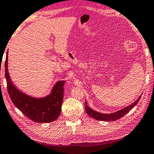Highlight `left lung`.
<instances>
[{
  "mask_svg": "<svg viewBox=\"0 0 154 154\" xmlns=\"http://www.w3.org/2000/svg\"><path fill=\"white\" fill-rule=\"evenodd\" d=\"M140 98H141V96L139 97L138 99L136 100V101H134L132 104H131L130 106L126 107V108L122 109L121 110L117 111L116 112H114V113H111V114H102V113H100V112L93 110V109L90 108V107L88 106L86 101L85 102V109H86V113L88 114L90 117H92V119H94L98 121H114L118 120V119H121V117L125 116L128 112H130L131 109L138 103V101H140Z\"/></svg>",
  "mask_w": 154,
  "mask_h": 154,
  "instance_id": "8db88e82",
  "label": "left lung"
}]
</instances>
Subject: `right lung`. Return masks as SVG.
Listing matches in <instances>:
<instances>
[{"mask_svg": "<svg viewBox=\"0 0 154 154\" xmlns=\"http://www.w3.org/2000/svg\"><path fill=\"white\" fill-rule=\"evenodd\" d=\"M7 53L5 60V78L8 93L11 101L26 117L36 123H50L61 113L65 81L56 83L51 93L44 98H34L16 88L11 81L7 69Z\"/></svg>", "mask_w": 154, "mask_h": 154, "instance_id": "add662e5", "label": "right lung"}]
</instances>
